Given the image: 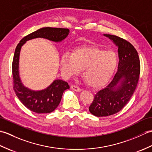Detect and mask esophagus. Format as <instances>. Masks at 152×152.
<instances>
[{"label": "esophagus", "instance_id": "1", "mask_svg": "<svg viewBox=\"0 0 152 152\" xmlns=\"http://www.w3.org/2000/svg\"><path fill=\"white\" fill-rule=\"evenodd\" d=\"M70 88H71V89H72V90H74V91H75L76 92H80L82 91V89H80V88H78V87H77L76 86H73V85L71 86Z\"/></svg>", "mask_w": 152, "mask_h": 152}]
</instances>
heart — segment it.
Here are the masks:
<instances>
[{
  "instance_id": "heart-1",
  "label": "heart",
  "mask_w": 152,
  "mask_h": 152,
  "mask_svg": "<svg viewBox=\"0 0 152 152\" xmlns=\"http://www.w3.org/2000/svg\"><path fill=\"white\" fill-rule=\"evenodd\" d=\"M118 63L114 51L91 46L77 47L71 54L63 53L60 59L61 70L64 74L75 75L82 69L83 77L92 88H99L107 83Z\"/></svg>"
}]
</instances>
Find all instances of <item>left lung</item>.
<instances>
[{"instance_id": "8db88e82", "label": "left lung", "mask_w": 152, "mask_h": 152, "mask_svg": "<svg viewBox=\"0 0 152 152\" xmlns=\"http://www.w3.org/2000/svg\"><path fill=\"white\" fill-rule=\"evenodd\" d=\"M104 36L118 47L119 61L112 81L96 93L89 106V112L96 117L111 115L124 108L137 88L140 70L139 57L133 45L114 35Z\"/></svg>"}]
</instances>
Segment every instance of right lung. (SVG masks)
Instances as JSON below:
<instances>
[{
    "label": "right lung",
    "instance_id": "1",
    "mask_svg": "<svg viewBox=\"0 0 152 152\" xmlns=\"http://www.w3.org/2000/svg\"><path fill=\"white\" fill-rule=\"evenodd\" d=\"M69 29L43 27L29 34L19 42L15 48L12 63L14 89L18 99L25 107L37 114H48L54 111L59 104L63 92L70 88L66 82L55 80L46 88L32 90L23 83L19 71V56L21 47L28 40L42 38L54 42H61L68 37Z\"/></svg>",
    "mask_w": 152,
    "mask_h": 152
}]
</instances>
